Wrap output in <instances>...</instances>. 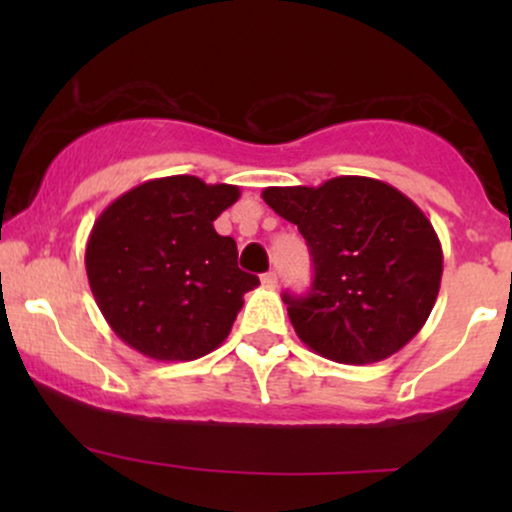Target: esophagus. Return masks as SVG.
Here are the masks:
<instances>
[{"label": "esophagus", "instance_id": "1", "mask_svg": "<svg viewBox=\"0 0 512 512\" xmlns=\"http://www.w3.org/2000/svg\"><path fill=\"white\" fill-rule=\"evenodd\" d=\"M262 284L267 286V289H276V284H279V276H276V272L262 274Z\"/></svg>", "mask_w": 512, "mask_h": 512}]
</instances>
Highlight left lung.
Listing matches in <instances>:
<instances>
[{
  "mask_svg": "<svg viewBox=\"0 0 512 512\" xmlns=\"http://www.w3.org/2000/svg\"><path fill=\"white\" fill-rule=\"evenodd\" d=\"M262 199L296 223L313 257L308 296H284L310 351L363 366L419 334L440 291L443 248L407 195L383 180L339 175L317 187H267Z\"/></svg>",
  "mask_w": 512,
  "mask_h": 512,
  "instance_id": "left-lung-1",
  "label": "left lung"
}]
</instances>
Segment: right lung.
Returning a JSON list of instances; mask_svg holds the SVG:
<instances>
[{
    "label": "right lung",
    "instance_id": "obj_1",
    "mask_svg": "<svg viewBox=\"0 0 512 512\" xmlns=\"http://www.w3.org/2000/svg\"><path fill=\"white\" fill-rule=\"evenodd\" d=\"M238 197L236 185L170 175L101 211L86 243V276L127 346L156 361H195L226 342L243 296L260 286L238 269L236 240L214 231Z\"/></svg>",
    "mask_w": 512,
    "mask_h": 512
}]
</instances>
